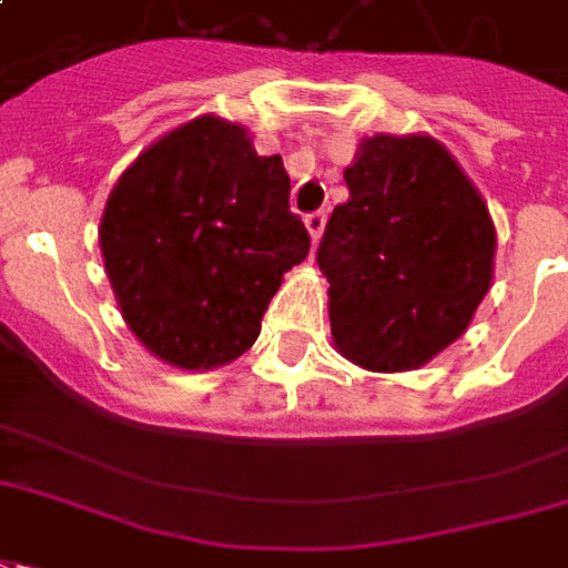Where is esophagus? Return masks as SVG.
Wrapping results in <instances>:
<instances>
[{
	"label": "esophagus",
	"mask_w": 568,
	"mask_h": 568,
	"mask_svg": "<svg viewBox=\"0 0 568 568\" xmlns=\"http://www.w3.org/2000/svg\"><path fill=\"white\" fill-rule=\"evenodd\" d=\"M305 227H308L311 239L317 242L323 236V227H326V209H317V212H308L305 215Z\"/></svg>",
	"instance_id": "34e87169"
}]
</instances>
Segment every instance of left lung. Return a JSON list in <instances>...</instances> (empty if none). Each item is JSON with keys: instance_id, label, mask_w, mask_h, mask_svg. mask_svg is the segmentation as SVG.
I'll use <instances>...</instances> for the list:
<instances>
[{"instance_id": "8db88e82", "label": "left lung", "mask_w": 568, "mask_h": 568, "mask_svg": "<svg viewBox=\"0 0 568 568\" xmlns=\"http://www.w3.org/2000/svg\"><path fill=\"white\" fill-rule=\"evenodd\" d=\"M317 266L329 281L332 338L368 371H410L470 326L491 287V215L437 143L365 140L344 173Z\"/></svg>"}]
</instances>
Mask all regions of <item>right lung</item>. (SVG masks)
Wrapping results in <instances>:
<instances>
[{"label": "right lung", "mask_w": 568, "mask_h": 568, "mask_svg": "<svg viewBox=\"0 0 568 568\" xmlns=\"http://www.w3.org/2000/svg\"><path fill=\"white\" fill-rule=\"evenodd\" d=\"M308 251L281 155H257L245 128L219 116L149 146L101 219L122 317L158 359L187 371L242 356L281 275Z\"/></svg>", "instance_id": "add662e5"}]
</instances>
